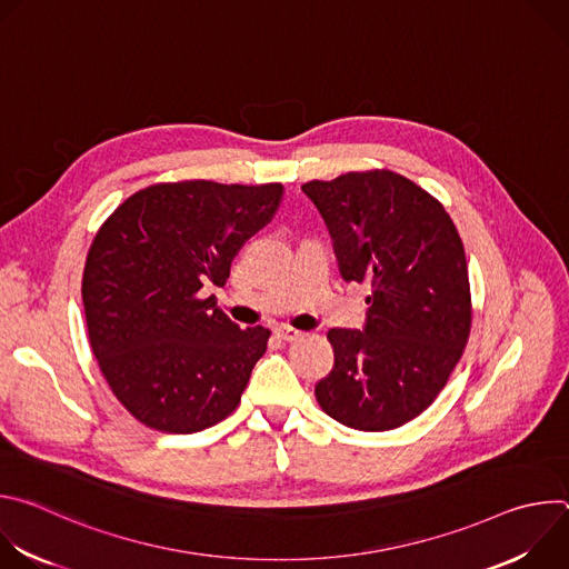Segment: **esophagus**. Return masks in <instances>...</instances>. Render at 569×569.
Wrapping results in <instances>:
<instances>
[{"label": "esophagus", "instance_id": "obj_1", "mask_svg": "<svg viewBox=\"0 0 569 569\" xmlns=\"http://www.w3.org/2000/svg\"><path fill=\"white\" fill-rule=\"evenodd\" d=\"M274 333H277L279 340H286V342H292V340H297V338L301 336V331H297V329H292V327H286V323H281V327H277Z\"/></svg>", "mask_w": 569, "mask_h": 569}]
</instances>
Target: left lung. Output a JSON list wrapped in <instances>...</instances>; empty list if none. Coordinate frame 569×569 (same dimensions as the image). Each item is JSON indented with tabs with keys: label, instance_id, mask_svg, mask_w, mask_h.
<instances>
[{
	"label": "left lung",
	"instance_id": "left-lung-1",
	"mask_svg": "<svg viewBox=\"0 0 569 569\" xmlns=\"http://www.w3.org/2000/svg\"><path fill=\"white\" fill-rule=\"evenodd\" d=\"M301 191L327 222L342 279L371 283L362 331H329L336 362L317 402L347 428L393 430L430 408L468 342L463 242L430 193L391 171Z\"/></svg>",
	"mask_w": 569,
	"mask_h": 569
}]
</instances>
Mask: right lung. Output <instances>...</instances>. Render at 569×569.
Here are the masks:
<instances>
[{"mask_svg": "<svg viewBox=\"0 0 569 569\" xmlns=\"http://www.w3.org/2000/svg\"><path fill=\"white\" fill-rule=\"evenodd\" d=\"M281 193V184H152L97 233L83 274L90 345L143 426L193 435L236 410L270 331L238 329L204 290L224 286Z\"/></svg>", "mask_w": 569, "mask_h": 569, "instance_id": "obj_1", "label": "right lung"}]
</instances>
